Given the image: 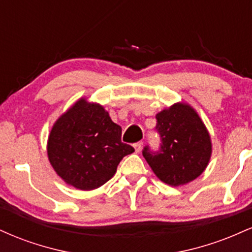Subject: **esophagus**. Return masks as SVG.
Here are the masks:
<instances>
[{"instance_id": "obj_1", "label": "esophagus", "mask_w": 252, "mask_h": 252, "mask_svg": "<svg viewBox=\"0 0 252 252\" xmlns=\"http://www.w3.org/2000/svg\"><path fill=\"white\" fill-rule=\"evenodd\" d=\"M142 146H143V142L142 141H140V142H136L134 144V148H135V152L136 153H140L141 149H142Z\"/></svg>"}]
</instances>
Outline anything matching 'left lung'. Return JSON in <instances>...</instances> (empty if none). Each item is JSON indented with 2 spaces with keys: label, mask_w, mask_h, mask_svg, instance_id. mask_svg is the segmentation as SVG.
Segmentation results:
<instances>
[{
  "label": "left lung",
  "mask_w": 252,
  "mask_h": 252,
  "mask_svg": "<svg viewBox=\"0 0 252 252\" xmlns=\"http://www.w3.org/2000/svg\"><path fill=\"white\" fill-rule=\"evenodd\" d=\"M160 148L146 146L144 158L161 181L180 186L204 172L211 158L210 135L198 114L186 104H174L156 115Z\"/></svg>",
  "instance_id": "8db88e82"
}]
</instances>
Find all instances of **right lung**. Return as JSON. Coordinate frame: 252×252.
I'll return each mask as SVG.
<instances>
[{"label": "right lung", "instance_id": "add662e5", "mask_svg": "<svg viewBox=\"0 0 252 252\" xmlns=\"http://www.w3.org/2000/svg\"><path fill=\"white\" fill-rule=\"evenodd\" d=\"M121 136L122 128L103 106L80 99L52 128L48 158L66 184L83 190L98 189L114 176L124 156L135 152Z\"/></svg>", "mask_w": 252, "mask_h": 252}]
</instances>
